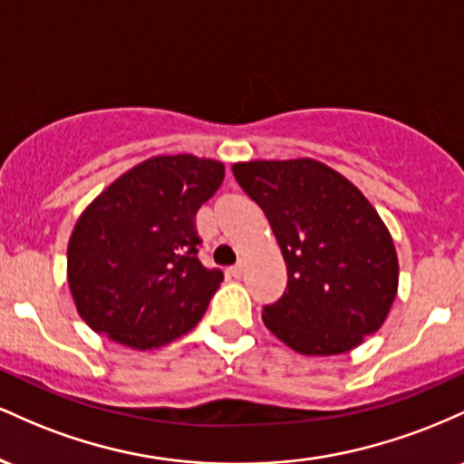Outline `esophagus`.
<instances>
[{
  "instance_id": "1",
  "label": "esophagus",
  "mask_w": 464,
  "mask_h": 464,
  "mask_svg": "<svg viewBox=\"0 0 464 464\" xmlns=\"http://www.w3.org/2000/svg\"><path fill=\"white\" fill-rule=\"evenodd\" d=\"M228 273L236 276V279H239V276L244 275V262H237L236 266H231V270H228Z\"/></svg>"
}]
</instances>
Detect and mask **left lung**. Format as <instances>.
Instances as JSON below:
<instances>
[{
	"instance_id": "1",
	"label": "left lung",
	"mask_w": 464,
	"mask_h": 464,
	"mask_svg": "<svg viewBox=\"0 0 464 464\" xmlns=\"http://www.w3.org/2000/svg\"><path fill=\"white\" fill-rule=\"evenodd\" d=\"M233 174L268 218L287 287L262 321L303 355H338L382 327L395 303L391 231L347 177L316 159L239 161Z\"/></svg>"
}]
</instances>
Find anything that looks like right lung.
<instances>
[{
    "instance_id": "obj_1",
    "label": "right lung",
    "mask_w": 464,
    "mask_h": 464,
    "mask_svg": "<svg viewBox=\"0 0 464 464\" xmlns=\"http://www.w3.org/2000/svg\"><path fill=\"white\" fill-rule=\"evenodd\" d=\"M225 180V163L159 154L89 202L67 246V284L95 334L135 351L194 329L225 275L196 257V211Z\"/></svg>"
}]
</instances>
